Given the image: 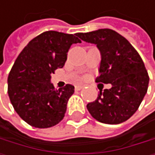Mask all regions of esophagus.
<instances>
[{
	"mask_svg": "<svg viewBox=\"0 0 155 155\" xmlns=\"http://www.w3.org/2000/svg\"><path fill=\"white\" fill-rule=\"evenodd\" d=\"M83 88H84V85H76V86H75V89L77 91H79V90H81Z\"/></svg>",
	"mask_w": 155,
	"mask_h": 155,
	"instance_id": "34e87169",
	"label": "esophagus"
}]
</instances>
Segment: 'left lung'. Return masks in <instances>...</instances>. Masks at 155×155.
<instances>
[{"instance_id": "obj_1", "label": "left lung", "mask_w": 155, "mask_h": 155, "mask_svg": "<svg viewBox=\"0 0 155 155\" xmlns=\"http://www.w3.org/2000/svg\"><path fill=\"white\" fill-rule=\"evenodd\" d=\"M82 41L97 46L101 64L97 82L111 84L100 91L97 99L87 104L96 120L120 124L138 110L148 90L149 76L138 51L123 36L109 28L78 33Z\"/></svg>"}]
</instances>
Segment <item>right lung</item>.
<instances>
[{"label": "right lung", "instance_id": "add662e5", "mask_svg": "<svg viewBox=\"0 0 155 155\" xmlns=\"http://www.w3.org/2000/svg\"><path fill=\"white\" fill-rule=\"evenodd\" d=\"M77 34L46 31L31 40L16 58L8 76V95L19 117L32 127L47 128L64 117L74 86L55 90L51 74L62 68Z\"/></svg>", "mask_w": 155, "mask_h": 155}]
</instances>
